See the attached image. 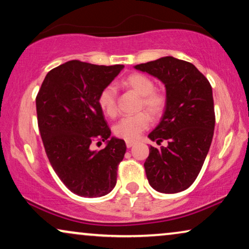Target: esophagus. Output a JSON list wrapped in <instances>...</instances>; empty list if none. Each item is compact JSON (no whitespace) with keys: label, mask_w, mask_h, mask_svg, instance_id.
Listing matches in <instances>:
<instances>
[{"label":"esophagus","mask_w":249,"mask_h":249,"mask_svg":"<svg viewBox=\"0 0 249 249\" xmlns=\"http://www.w3.org/2000/svg\"><path fill=\"white\" fill-rule=\"evenodd\" d=\"M134 144H135V142H134V141H126V147H127V148L133 147Z\"/></svg>","instance_id":"1"}]
</instances>
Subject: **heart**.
<instances>
[{
  "label": "heart",
  "mask_w": 249,
  "mask_h": 249,
  "mask_svg": "<svg viewBox=\"0 0 249 249\" xmlns=\"http://www.w3.org/2000/svg\"><path fill=\"white\" fill-rule=\"evenodd\" d=\"M125 88L131 89L141 98V108H144L152 117H158L163 114L166 98L164 94L155 92V84L148 76L142 74H131L123 82ZM116 95L117 91L114 85H107L100 92L98 104L105 115L114 117L117 111L116 108ZM149 126V117L145 112L123 117L114 126V133L118 138L126 141H135L140 134Z\"/></svg>",
  "instance_id": "b5f03b06"
}]
</instances>
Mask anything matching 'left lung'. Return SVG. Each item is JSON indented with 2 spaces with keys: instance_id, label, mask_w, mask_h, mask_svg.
Masks as SVG:
<instances>
[{
  "instance_id": "1",
  "label": "left lung",
  "mask_w": 249,
  "mask_h": 249,
  "mask_svg": "<svg viewBox=\"0 0 249 249\" xmlns=\"http://www.w3.org/2000/svg\"><path fill=\"white\" fill-rule=\"evenodd\" d=\"M158 78L166 89L160 122L148 138L167 147L150 145L144 161L149 184L163 194H177L196 180L214 134L213 91L207 78L190 62L163 57L134 66Z\"/></svg>"
}]
</instances>
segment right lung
Listing matches in <instances>:
<instances>
[{
	"mask_svg": "<svg viewBox=\"0 0 249 249\" xmlns=\"http://www.w3.org/2000/svg\"><path fill=\"white\" fill-rule=\"evenodd\" d=\"M123 68L67 61L46 74L36 97L39 133L50 164L66 187L81 197H102L116 185L126 144L110 137L98 98ZM94 138L107 141L106 147L92 151Z\"/></svg>",
	"mask_w": 249,
	"mask_h": 249,
	"instance_id": "1",
	"label": "right lung"
}]
</instances>
